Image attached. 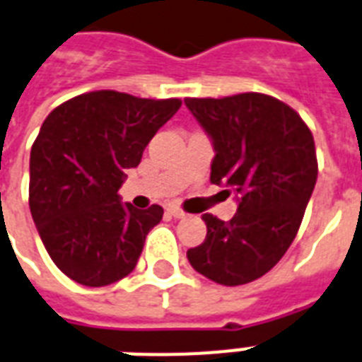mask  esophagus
<instances>
[{
    "label": "esophagus",
    "mask_w": 362,
    "mask_h": 362,
    "mask_svg": "<svg viewBox=\"0 0 362 362\" xmlns=\"http://www.w3.org/2000/svg\"><path fill=\"white\" fill-rule=\"evenodd\" d=\"M167 211L170 212V216H175V218H184V216H186V212L182 211L180 206H176V205H170L169 209H167Z\"/></svg>",
    "instance_id": "obj_1"
}]
</instances>
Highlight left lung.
Segmentation results:
<instances>
[{"mask_svg":"<svg viewBox=\"0 0 362 362\" xmlns=\"http://www.w3.org/2000/svg\"><path fill=\"white\" fill-rule=\"evenodd\" d=\"M211 136V182L235 193L230 222L203 214L206 237L187 260L206 279L247 285L283 258L317 182L313 134L285 102L262 93L186 98Z\"/></svg>","mask_w":362,"mask_h":362,"instance_id":"1","label":"left lung"}]
</instances>
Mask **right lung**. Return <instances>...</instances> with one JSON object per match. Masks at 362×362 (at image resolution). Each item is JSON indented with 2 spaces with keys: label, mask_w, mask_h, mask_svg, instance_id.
I'll use <instances>...</instances> for the list:
<instances>
[{
  "label": "right lung",
  "mask_w": 362,
  "mask_h": 362,
  "mask_svg": "<svg viewBox=\"0 0 362 362\" xmlns=\"http://www.w3.org/2000/svg\"><path fill=\"white\" fill-rule=\"evenodd\" d=\"M180 106L95 90L43 121L30 153V211L52 262L79 285H112L136 266L163 209L138 211L117 189Z\"/></svg>",
  "instance_id": "right-lung-1"
}]
</instances>
